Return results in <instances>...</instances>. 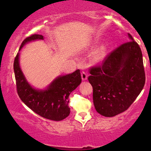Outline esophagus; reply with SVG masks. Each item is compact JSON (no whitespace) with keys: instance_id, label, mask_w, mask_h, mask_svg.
I'll use <instances>...</instances> for the list:
<instances>
[{"instance_id":"obj_1","label":"esophagus","mask_w":151,"mask_h":151,"mask_svg":"<svg viewBox=\"0 0 151 151\" xmlns=\"http://www.w3.org/2000/svg\"><path fill=\"white\" fill-rule=\"evenodd\" d=\"M81 76H82V80H86V79H87L88 75H87V73H86L85 71H82V73H81Z\"/></svg>"}]
</instances>
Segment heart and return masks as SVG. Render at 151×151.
<instances>
[{
	"instance_id": "b5f03b06",
	"label": "heart",
	"mask_w": 151,
	"mask_h": 151,
	"mask_svg": "<svg viewBox=\"0 0 151 151\" xmlns=\"http://www.w3.org/2000/svg\"><path fill=\"white\" fill-rule=\"evenodd\" d=\"M106 55V49L104 46H102L95 51L92 57V60L93 63H99L102 61Z\"/></svg>"
}]
</instances>
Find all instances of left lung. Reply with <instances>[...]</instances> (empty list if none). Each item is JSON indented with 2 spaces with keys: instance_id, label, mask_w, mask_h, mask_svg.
Returning a JSON list of instances; mask_svg holds the SVG:
<instances>
[{
  "instance_id": "obj_1",
  "label": "left lung",
  "mask_w": 151,
  "mask_h": 151,
  "mask_svg": "<svg viewBox=\"0 0 151 151\" xmlns=\"http://www.w3.org/2000/svg\"><path fill=\"white\" fill-rule=\"evenodd\" d=\"M129 36L131 40L109 53L101 65L89 69L93 104L103 116L113 117L127 111L145 84L141 49Z\"/></svg>"
}]
</instances>
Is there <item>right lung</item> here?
I'll list each match as a JSON object with an SVG mask.
<instances>
[{
	"mask_svg": "<svg viewBox=\"0 0 151 151\" xmlns=\"http://www.w3.org/2000/svg\"><path fill=\"white\" fill-rule=\"evenodd\" d=\"M43 39L42 35H31L22 41L20 50L27 42ZM14 70L18 95L29 108L40 116L53 121L63 120L69 116V95L82 81L79 69L71 74L60 76L44 91L35 89L27 82L20 68L18 53L14 59Z\"/></svg>",
	"mask_w": 151,
	"mask_h": 151,
	"instance_id": "1",
	"label": "right lung"
}]
</instances>
